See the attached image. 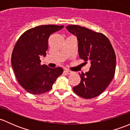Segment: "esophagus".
Segmentation results:
<instances>
[{
    "label": "esophagus",
    "instance_id": "esophagus-1",
    "mask_svg": "<svg viewBox=\"0 0 130 130\" xmlns=\"http://www.w3.org/2000/svg\"><path fill=\"white\" fill-rule=\"evenodd\" d=\"M64 73H65L66 74L69 75V74H72V73H73V72H72L71 71H69V70H65V71H64Z\"/></svg>",
    "mask_w": 130,
    "mask_h": 130
}]
</instances>
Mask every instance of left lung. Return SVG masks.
<instances>
[{"label":"left lung","instance_id":"obj_1","mask_svg":"<svg viewBox=\"0 0 130 130\" xmlns=\"http://www.w3.org/2000/svg\"><path fill=\"white\" fill-rule=\"evenodd\" d=\"M66 29L77 37L80 58L86 63H91L89 71L79 74L81 82L73 89L83 98H93L101 94L114 77L115 51L108 37L102 33L77 25H68Z\"/></svg>","mask_w":130,"mask_h":130}]
</instances>
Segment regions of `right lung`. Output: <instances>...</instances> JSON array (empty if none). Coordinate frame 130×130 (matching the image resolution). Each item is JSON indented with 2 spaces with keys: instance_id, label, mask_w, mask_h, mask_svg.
<instances>
[{
  "instance_id": "obj_1",
  "label": "right lung",
  "mask_w": 130,
  "mask_h": 130,
  "mask_svg": "<svg viewBox=\"0 0 130 130\" xmlns=\"http://www.w3.org/2000/svg\"><path fill=\"white\" fill-rule=\"evenodd\" d=\"M63 27L39 25L25 31L16 42L12 54V66L18 82L28 93L40 94L49 91L62 74V68L41 65L40 57L46 55L49 36Z\"/></svg>"
}]
</instances>
